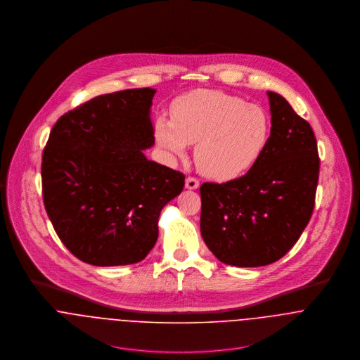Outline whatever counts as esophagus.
<instances>
[{
    "label": "esophagus",
    "instance_id": "esophagus-1",
    "mask_svg": "<svg viewBox=\"0 0 360 360\" xmlns=\"http://www.w3.org/2000/svg\"><path fill=\"white\" fill-rule=\"evenodd\" d=\"M200 187V180L195 179V177H187L186 179V188L188 190H197Z\"/></svg>",
    "mask_w": 360,
    "mask_h": 360
}]
</instances>
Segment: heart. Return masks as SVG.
I'll use <instances>...</instances> for the list:
<instances>
[{"mask_svg": "<svg viewBox=\"0 0 360 360\" xmlns=\"http://www.w3.org/2000/svg\"><path fill=\"white\" fill-rule=\"evenodd\" d=\"M154 136L170 156H183L195 146L197 166L206 176L230 180L248 172L263 154L270 120L254 103L214 90H198L173 105L172 119L159 116Z\"/></svg>", "mask_w": 360, "mask_h": 360, "instance_id": "heart-1", "label": "heart"}]
</instances>
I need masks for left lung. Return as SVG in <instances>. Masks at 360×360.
<instances>
[{
    "instance_id": "obj_1",
    "label": "left lung",
    "mask_w": 360,
    "mask_h": 360,
    "mask_svg": "<svg viewBox=\"0 0 360 360\" xmlns=\"http://www.w3.org/2000/svg\"><path fill=\"white\" fill-rule=\"evenodd\" d=\"M271 129L255 165L240 179L204 183L201 234L220 262L238 267L284 257L308 226L319 180L317 143L285 98L267 91Z\"/></svg>"
}]
</instances>
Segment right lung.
I'll return each instance as SVG.
<instances>
[{
  "label": "right lung",
  "mask_w": 360,
  "mask_h": 360,
  "mask_svg": "<svg viewBox=\"0 0 360 360\" xmlns=\"http://www.w3.org/2000/svg\"><path fill=\"white\" fill-rule=\"evenodd\" d=\"M156 90L98 96L62 115L43 153V200L63 245L86 263L143 260L158 240L162 207L184 174L148 160Z\"/></svg>",
  "instance_id": "right-lung-1"
}]
</instances>
